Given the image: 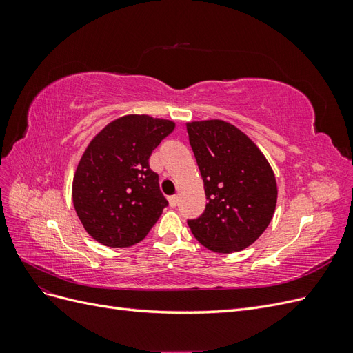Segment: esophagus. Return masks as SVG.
Returning a JSON list of instances; mask_svg holds the SVG:
<instances>
[{
	"mask_svg": "<svg viewBox=\"0 0 353 353\" xmlns=\"http://www.w3.org/2000/svg\"><path fill=\"white\" fill-rule=\"evenodd\" d=\"M168 199H169V205L172 206V208H175L178 205V196L176 194L175 196H169Z\"/></svg>",
	"mask_w": 353,
	"mask_h": 353,
	"instance_id": "esophagus-1",
	"label": "esophagus"
}]
</instances>
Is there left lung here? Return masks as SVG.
I'll use <instances>...</instances> for the list:
<instances>
[{"mask_svg":"<svg viewBox=\"0 0 353 353\" xmlns=\"http://www.w3.org/2000/svg\"><path fill=\"white\" fill-rule=\"evenodd\" d=\"M187 132L208 200L201 215L187 221L191 232L216 253L249 248L270 225L276 205L270 163L250 138L228 122H191Z\"/></svg>","mask_w":353,"mask_h":353,"instance_id":"left-lung-1","label":"left lung"}]
</instances>
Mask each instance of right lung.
Listing matches in <instances>:
<instances>
[{
	"label": "right lung",
	"mask_w": 353,
	"mask_h": 353,
	"mask_svg": "<svg viewBox=\"0 0 353 353\" xmlns=\"http://www.w3.org/2000/svg\"><path fill=\"white\" fill-rule=\"evenodd\" d=\"M175 123L145 114L109 123L85 150L73 176V206L92 239L109 248L140 243L168 200L150 169L154 148Z\"/></svg>",
	"instance_id": "right-lung-1"
}]
</instances>
